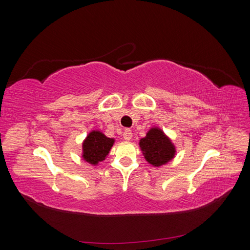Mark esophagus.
I'll return each instance as SVG.
<instances>
[{
	"instance_id": "esophagus-1",
	"label": "esophagus",
	"mask_w": 250,
	"mask_h": 250,
	"mask_svg": "<svg viewBox=\"0 0 250 250\" xmlns=\"http://www.w3.org/2000/svg\"><path fill=\"white\" fill-rule=\"evenodd\" d=\"M123 138L125 141H130L132 138V131L130 129H125L123 132Z\"/></svg>"
}]
</instances>
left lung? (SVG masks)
<instances>
[{"instance_id": "obj_1", "label": "left lung", "mask_w": 250, "mask_h": 250, "mask_svg": "<svg viewBox=\"0 0 250 250\" xmlns=\"http://www.w3.org/2000/svg\"><path fill=\"white\" fill-rule=\"evenodd\" d=\"M140 147L146 161L154 167L170 162L175 155V146L160 128H151L146 137L141 139Z\"/></svg>"}]
</instances>
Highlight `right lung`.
Listing matches in <instances>:
<instances>
[{
  "label": "right lung",
  "mask_w": 250,
  "mask_h": 250,
  "mask_svg": "<svg viewBox=\"0 0 250 250\" xmlns=\"http://www.w3.org/2000/svg\"><path fill=\"white\" fill-rule=\"evenodd\" d=\"M113 143L115 140L105 137L100 131L94 130L89 132L82 144L83 160L92 165H97L99 162L104 161L109 153Z\"/></svg>",
  "instance_id": "right-lung-1"
}]
</instances>
